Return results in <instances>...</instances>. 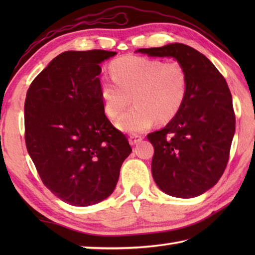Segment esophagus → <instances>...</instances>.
Returning <instances> with one entry per match:
<instances>
[{
    "mask_svg": "<svg viewBox=\"0 0 255 255\" xmlns=\"http://www.w3.org/2000/svg\"><path fill=\"white\" fill-rule=\"evenodd\" d=\"M141 138L143 137L138 135V133H131V135H129V143H130V145H135L141 140Z\"/></svg>",
    "mask_w": 255,
    "mask_h": 255,
    "instance_id": "esophagus-1",
    "label": "esophagus"
}]
</instances>
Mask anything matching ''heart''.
<instances>
[{"label":"heart","mask_w":255,"mask_h":255,"mask_svg":"<svg viewBox=\"0 0 255 255\" xmlns=\"http://www.w3.org/2000/svg\"><path fill=\"white\" fill-rule=\"evenodd\" d=\"M110 76L111 80L102 81L100 89L106 114L118 117L131 99L135 101L117 122L124 131H144L155 120L169 123L187 100L188 73L178 62L128 55L111 63Z\"/></svg>","instance_id":"1"}]
</instances>
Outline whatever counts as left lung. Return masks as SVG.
<instances>
[{
	"mask_svg": "<svg viewBox=\"0 0 255 255\" xmlns=\"http://www.w3.org/2000/svg\"><path fill=\"white\" fill-rule=\"evenodd\" d=\"M136 51L173 57L188 73V97L179 114L161 130L150 132L155 183L172 197L193 198L213 188L226 169L235 114L226 80L192 47L169 44Z\"/></svg>",
	"mask_w": 255,
	"mask_h": 255,
	"instance_id": "1",
	"label": "left lung"
}]
</instances>
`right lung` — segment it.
Wrapping results in <instances>:
<instances>
[{"mask_svg": "<svg viewBox=\"0 0 255 255\" xmlns=\"http://www.w3.org/2000/svg\"><path fill=\"white\" fill-rule=\"evenodd\" d=\"M116 51H64L30 84L24 138L40 179L66 204L86 207L109 197L131 153L105 115L99 64Z\"/></svg>", "mask_w": 255, "mask_h": 255, "instance_id": "obj_1", "label": "right lung"}]
</instances>
